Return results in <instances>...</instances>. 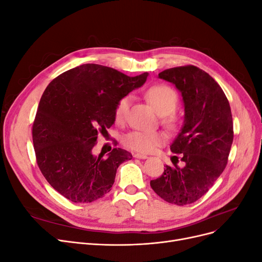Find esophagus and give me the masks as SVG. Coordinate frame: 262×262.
I'll return each instance as SVG.
<instances>
[{"label": "esophagus", "mask_w": 262, "mask_h": 262, "mask_svg": "<svg viewBox=\"0 0 262 262\" xmlns=\"http://www.w3.org/2000/svg\"><path fill=\"white\" fill-rule=\"evenodd\" d=\"M136 158H140V160H145V158H147L148 156L145 155V154H140V153H136L133 155Z\"/></svg>", "instance_id": "obj_1"}]
</instances>
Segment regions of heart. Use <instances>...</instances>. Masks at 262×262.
<instances>
[{
  "label": "heart",
  "instance_id": "b5f03b06",
  "mask_svg": "<svg viewBox=\"0 0 262 262\" xmlns=\"http://www.w3.org/2000/svg\"><path fill=\"white\" fill-rule=\"evenodd\" d=\"M146 98L152 104L156 112L166 116L175 112L178 105V96L176 92L167 85H155L146 92ZM131 102L130 96H124L117 102L115 108V118L117 122H123ZM172 123L173 119H168ZM165 136L161 132H146L141 130H133L125 134L123 144L133 150L141 153H148L154 150L157 146L164 143Z\"/></svg>",
  "mask_w": 262,
  "mask_h": 262
}]
</instances>
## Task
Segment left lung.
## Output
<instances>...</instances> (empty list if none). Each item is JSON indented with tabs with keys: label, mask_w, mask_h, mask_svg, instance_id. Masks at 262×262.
Here are the masks:
<instances>
[{
	"label": "left lung",
	"mask_w": 262,
	"mask_h": 262,
	"mask_svg": "<svg viewBox=\"0 0 262 262\" xmlns=\"http://www.w3.org/2000/svg\"><path fill=\"white\" fill-rule=\"evenodd\" d=\"M158 77L175 85L184 101V124L170 149L185 165H166L150 187L165 201L186 205L207 193L226 167L234 138L232 112L221 86L199 68H171Z\"/></svg>",
	"instance_id": "obj_1"
}]
</instances>
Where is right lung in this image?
Returning <instances> with one entry per match:
<instances>
[{"mask_svg":"<svg viewBox=\"0 0 262 262\" xmlns=\"http://www.w3.org/2000/svg\"><path fill=\"white\" fill-rule=\"evenodd\" d=\"M148 73L130 77L87 63L47 86L33 124L37 164L50 186L70 201L90 203L112 190L119 165L132 154L114 148L95 154L98 134L115 123L117 102L143 85Z\"/></svg>","mask_w":262,"mask_h":262,"instance_id":"1","label":"right lung"}]
</instances>
